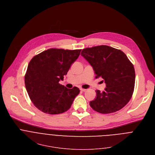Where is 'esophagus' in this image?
<instances>
[{"mask_svg": "<svg viewBox=\"0 0 155 155\" xmlns=\"http://www.w3.org/2000/svg\"><path fill=\"white\" fill-rule=\"evenodd\" d=\"M80 91H82V92H85V91H86V89H82V88H80Z\"/></svg>", "mask_w": 155, "mask_h": 155, "instance_id": "esophagus-1", "label": "esophagus"}]
</instances>
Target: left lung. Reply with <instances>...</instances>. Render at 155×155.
I'll return each mask as SVG.
<instances>
[{"mask_svg":"<svg viewBox=\"0 0 155 155\" xmlns=\"http://www.w3.org/2000/svg\"><path fill=\"white\" fill-rule=\"evenodd\" d=\"M81 55L92 67L95 78L101 77L106 84L105 91H96V98L91 107L101 114L116 112L130 101L135 83L134 66L120 50L99 45L86 48Z\"/></svg>","mask_w":155,"mask_h":155,"instance_id":"left-lung-1","label":"left lung"}]
</instances>
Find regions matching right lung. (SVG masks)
Instances as JSON below:
<instances>
[{"mask_svg":"<svg viewBox=\"0 0 155 155\" xmlns=\"http://www.w3.org/2000/svg\"><path fill=\"white\" fill-rule=\"evenodd\" d=\"M81 50L50 48L35 56L25 75V85L35 106L48 114L67 111L80 93L77 87L68 89L59 83L63 80Z\"/></svg>","mask_w":155,"mask_h":155,"instance_id":"right-lung-1","label":"right lung"}]
</instances>
